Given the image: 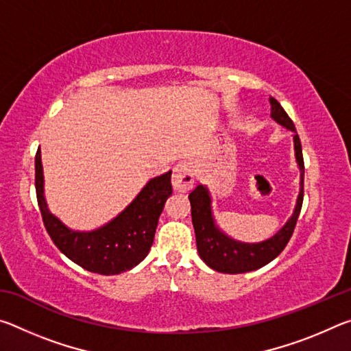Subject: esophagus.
<instances>
[{
	"mask_svg": "<svg viewBox=\"0 0 351 351\" xmlns=\"http://www.w3.org/2000/svg\"><path fill=\"white\" fill-rule=\"evenodd\" d=\"M195 182V165L192 162H180L175 165L171 184L178 192H187L193 187Z\"/></svg>",
	"mask_w": 351,
	"mask_h": 351,
	"instance_id": "obj_1",
	"label": "esophagus"
}]
</instances>
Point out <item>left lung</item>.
<instances>
[{
  "label": "left lung",
  "instance_id": "left-lung-1",
  "mask_svg": "<svg viewBox=\"0 0 351 351\" xmlns=\"http://www.w3.org/2000/svg\"><path fill=\"white\" fill-rule=\"evenodd\" d=\"M271 100V116L280 125L289 128L294 133V148H295V159L300 167L302 187L299 198H297L295 210L291 217L289 221L283 226L280 232L276 234L272 239L257 243V245H246V243H239L230 240L223 232H219L218 228L213 223L212 212H210V197L207 193L204 186H197L189 195L190 207H192V223L195 229V237H197V247L199 257L206 261L207 266L218 272H226V274H241V272H249L258 269L261 266L268 265L271 260H274L280 254L285 246L288 245L291 235L294 232L297 218L304 203V154H302L300 138L295 132L294 122L291 121L287 111L282 108V105L277 102L274 97Z\"/></svg>",
  "mask_w": 351,
  "mask_h": 351
}]
</instances>
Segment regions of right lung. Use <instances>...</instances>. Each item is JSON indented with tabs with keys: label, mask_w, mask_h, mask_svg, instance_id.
Returning <instances> with one entry per match:
<instances>
[{
	"label": "right lung",
	"mask_w": 351,
	"mask_h": 351,
	"mask_svg": "<svg viewBox=\"0 0 351 351\" xmlns=\"http://www.w3.org/2000/svg\"><path fill=\"white\" fill-rule=\"evenodd\" d=\"M170 178L171 170L148 181L133 203L104 228L93 232H74L47 210L40 150L35 154V192L47 234L69 260L102 276L121 274L147 257L159 215L171 195Z\"/></svg>",
	"instance_id": "obj_1"
}]
</instances>
